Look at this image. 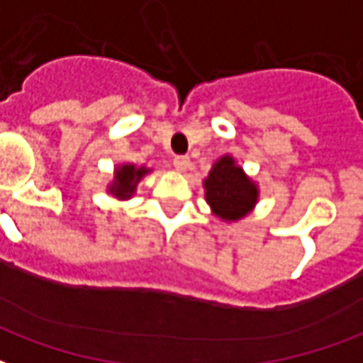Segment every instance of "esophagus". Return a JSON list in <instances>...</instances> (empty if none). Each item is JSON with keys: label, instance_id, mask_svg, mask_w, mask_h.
<instances>
[{"label": "esophagus", "instance_id": "esophagus-1", "mask_svg": "<svg viewBox=\"0 0 363 363\" xmlns=\"http://www.w3.org/2000/svg\"><path fill=\"white\" fill-rule=\"evenodd\" d=\"M173 165L177 171H181V173H186L190 169V157H184V155H181V157H174Z\"/></svg>", "mask_w": 363, "mask_h": 363}]
</instances>
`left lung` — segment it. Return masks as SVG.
<instances>
[{
	"label": "left lung",
	"instance_id": "8db88e82",
	"mask_svg": "<svg viewBox=\"0 0 363 363\" xmlns=\"http://www.w3.org/2000/svg\"><path fill=\"white\" fill-rule=\"evenodd\" d=\"M206 202L218 220L235 223L257 208L259 182L252 181L231 153L221 155L202 182Z\"/></svg>",
	"mask_w": 363,
	"mask_h": 363
}]
</instances>
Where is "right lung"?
Segmentation results:
<instances>
[{
	"label": "right lung",
	"mask_w": 363,
	"mask_h": 363,
	"mask_svg": "<svg viewBox=\"0 0 363 363\" xmlns=\"http://www.w3.org/2000/svg\"><path fill=\"white\" fill-rule=\"evenodd\" d=\"M153 169L145 165H135V163H120L114 167L112 181L106 184V192L120 202L130 200L135 194V189L145 174H150Z\"/></svg>",
	"instance_id": "add662e5"
}]
</instances>
